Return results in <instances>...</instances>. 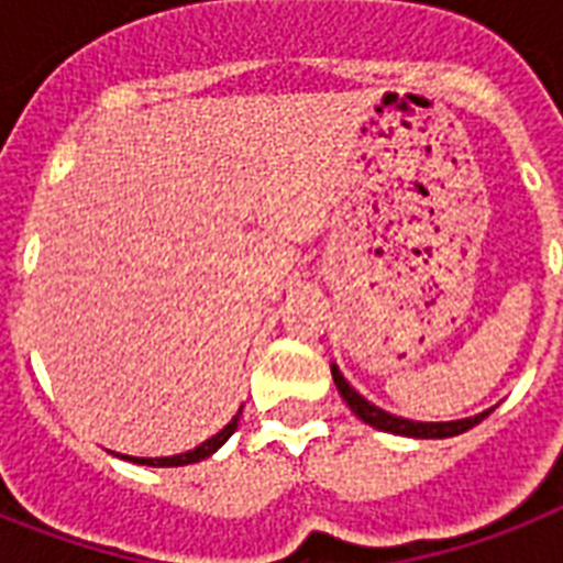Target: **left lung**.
Segmentation results:
<instances>
[{"label": "left lung", "instance_id": "obj_1", "mask_svg": "<svg viewBox=\"0 0 563 563\" xmlns=\"http://www.w3.org/2000/svg\"><path fill=\"white\" fill-rule=\"evenodd\" d=\"M333 371V383L342 394V400L351 406V411L356 415L360 420H365L368 427L379 429V432H391V435H406V438H453V435H462L467 429H473L476 423L488 418L494 409H485L479 415H473V418H462V420H435V423H429V420H409V418H400V415H391V411L379 409L374 406L371 400H365L356 388H353L344 374L339 371V365H330Z\"/></svg>", "mask_w": 563, "mask_h": 563}]
</instances>
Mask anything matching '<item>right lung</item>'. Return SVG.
Listing matches in <instances>:
<instances>
[{"label": "right lung", "mask_w": 563, "mask_h": 563, "mask_svg": "<svg viewBox=\"0 0 563 563\" xmlns=\"http://www.w3.org/2000/svg\"><path fill=\"white\" fill-rule=\"evenodd\" d=\"M239 415H242V406H239V411L233 415V420H230L228 427L219 429L216 435L207 438L203 444H198L195 450H187V453H178V455H161V459H140V455H122V453H113L119 455V459H125V462H134V464H145V467H184V464H195L201 462V459H210L216 450H219L224 441H228L233 432H236L239 427Z\"/></svg>", "instance_id": "add662e5"}]
</instances>
